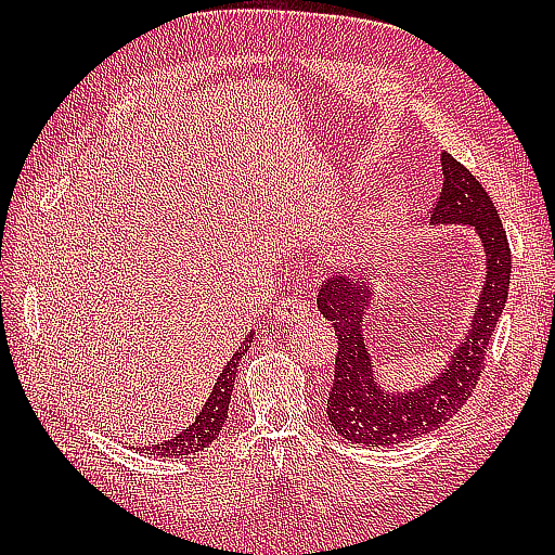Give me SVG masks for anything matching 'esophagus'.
<instances>
[{
    "label": "esophagus",
    "instance_id": "34e87169",
    "mask_svg": "<svg viewBox=\"0 0 555 555\" xmlns=\"http://www.w3.org/2000/svg\"><path fill=\"white\" fill-rule=\"evenodd\" d=\"M310 317V308L305 305V300L296 298V296H288L281 300L276 305L274 310V320L281 324V326H291V324H300Z\"/></svg>",
    "mask_w": 555,
    "mask_h": 555
}]
</instances>
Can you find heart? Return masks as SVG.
<instances>
[{
	"instance_id": "heart-1",
	"label": "heart",
	"mask_w": 555,
	"mask_h": 555,
	"mask_svg": "<svg viewBox=\"0 0 555 555\" xmlns=\"http://www.w3.org/2000/svg\"><path fill=\"white\" fill-rule=\"evenodd\" d=\"M405 215V199L400 195H386L376 203L374 211L370 215L367 227L362 229L360 238L356 243V250L360 255H372L376 250H382L388 243L393 241V235L398 233L400 221H403Z\"/></svg>"
}]
</instances>
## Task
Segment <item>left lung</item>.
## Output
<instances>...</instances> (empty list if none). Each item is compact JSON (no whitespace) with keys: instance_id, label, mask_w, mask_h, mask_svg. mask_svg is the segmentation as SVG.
Returning <instances> with one entry per match:
<instances>
[{"instance_id":"left-lung-1","label":"left lung","mask_w":555,"mask_h":555,"mask_svg":"<svg viewBox=\"0 0 555 555\" xmlns=\"http://www.w3.org/2000/svg\"><path fill=\"white\" fill-rule=\"evenodd\" d=\"M443 188L429 227H469L485 253V284L467 332L443 367L424 384L393 388L382 382L367 338L379 296L376 281L334 276L317 293V310L336 328L338 356L326 417L350 443L396 446L443 427L467 403L485 370L489 340L511 286V247L491 197L469 169L441 152Z\"/></svg>"}]
</instances>
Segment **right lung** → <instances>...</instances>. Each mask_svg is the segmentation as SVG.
<instances>
[{
  "label": "right lung",
  "instance_id": "add662e5",
  "mask_svg": "<svg viewBox=\"0 0 555 555\" xmlns=\"http://www.w3.org/2000/svg\"><path fill=\"white\" fill-rule=\"evenodd\" d=\"M255 332L247 334V338L241 344V348L233 352V358L227 362V367L221 370L217 376V384L211 388V393L207 396L203 410L199 415L188 424L183 431L167 441H157L152 446H138L140 453L147 455H164V457H181V455H193L205 451V448L217 439L219 431L223 429L229 417V405H231V393H233V384H235V374H238V362L247 352L253 344Z\"/></svg>",
  "mask_w": 555,
  "mask_h": 555
}]
</instances>
